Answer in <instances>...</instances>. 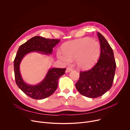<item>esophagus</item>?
I'll use <instances>...</instances> for the list:
<instances>
[{
	"label": "esophagus",
	"instance_id": "34e87169",
	"mask_svg": "<svg viewBox=\"0 0 130 130\" xmlns=\"http://www.w3.org/2000/svg\"><path fill=\"white\" fill-rule=\"evenodd\" d=\"M73 70V68L72 67H67L66 70V73H68Z\"/></svg>",
	"mask_w": 130,
	"mask_h": 130
}]
</instances>
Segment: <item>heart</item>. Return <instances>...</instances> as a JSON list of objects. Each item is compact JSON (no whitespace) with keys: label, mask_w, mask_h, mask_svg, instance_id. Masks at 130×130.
Masks as SVG:
<instances>
[{"label":"heart","mask_w":130,"mask_h":130,"mask_svg":"<svg viewBox=\"0 0 130 130\" xmlns=\"http://www.w3.org/2000/svg\"><path fill=\"white\" fill-rule=\"evenodd\" d=\"M63 52L58 51V58L66 63L76 59L78 67L88 69L93 66L99 56L100 45L99 43L91 39L85 38L68 42L63 46Z\"/></svg>","instance_id":"b5f03b06"}]
</instances>
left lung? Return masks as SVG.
<instances>
[{
  "label": "left lung",
  "instance_id": "8db88e82",
  "mask_svg": "<svg viewBox=\"0 0 130 130\" xmlns=\"http://www.w3.org/2000/svg\"><path fill=\"white\" fill-rule=\"evenodd\" d=\"M97 34L101 48L98 61L90 70L80 71L75 84L80 94L90 98L100 97L111 88L116 69L112 48L100 33Z\"/></svg>",
  "mask_w": 130,
  "mask_h": 130
}]
</instances>
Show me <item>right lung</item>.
<instances>
[{
  "label": "right lung",
  "instance_id": "right-lung-1",
  "mask_svg": "<svg viewBox=\"0 0 130 130\" xmlns=\"http://www.w3.org/2000/svg\"><path fill=\"white\" fill-rule=\"evenodd\" d=\"M60 40L36 36L20 45L17 52L13 62L15 83L25 94L32 99H43L52 94L57 89L59 78L65 74L66 68H51L41 83L34 86L29 85L24 82L20 73L19 65L21 60L26 54L33 51L51 54L53 47Z\"/></svg>",
  "mask_w": 130,
  "mask_h": 130
}]
</instances>
